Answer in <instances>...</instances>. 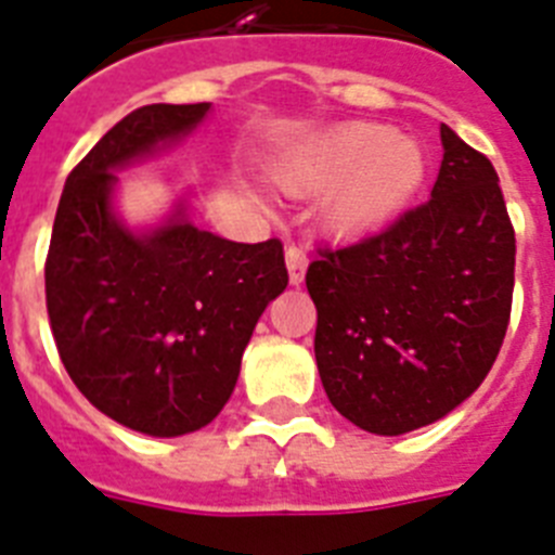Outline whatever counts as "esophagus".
I'll return each instance as SVG.
<instances>
[{"mask_svg":"<svg viewBox=\"0 0 555 555\" xmlns=\"http://www.w3.org/2000/svg\"><path fill=\"white\" fill-rule=\"evenodd\" d=\"M284 262H287V276H291V284H301L305 282L307 264H310V257H307L305 248H298V245H287L284 250Z\"/></svg>","mask_w":555,"mask_h":555,"instance_id":"esophagus-1","label":"esophagus"}]
</instances>
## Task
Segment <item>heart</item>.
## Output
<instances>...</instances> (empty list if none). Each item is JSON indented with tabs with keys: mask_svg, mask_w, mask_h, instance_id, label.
Returning a JSON list of instances; mask_svg holds the SVG:
<instances>
[{
	"mask_svg": "<svg viewBox=\"0 0 555 555\" xmlns=\"http://www.w3.org/2000/svg\"><path fill=\"white\" fill-rule=\"evenodd\" d=\"M427 178V158L413 139L379 122H346L312 139L276 172L293 195L326 192L324 220L337 234H363L393 220Z\"/></svg>",
	"mask_w": 555,
	"mask_h": 555,
	"instance_id": "heart-1",
	"label": "heart"
}]
</instances>
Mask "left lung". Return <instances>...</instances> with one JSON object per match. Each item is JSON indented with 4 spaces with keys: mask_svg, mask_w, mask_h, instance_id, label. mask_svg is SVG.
Here are the masks:
<instances>
[{
    "mask_svg": "<svg viewBox=\"0 0 555 555\" xmlns=\"http://www.w3.org/2000/svg\"><path fill=\"white\" fill-rule=\"evenodd\" d=\"M430 201L379 234L318 248L315 363L335 411L377 436L438 422L478 391L514 296V225L489 158L441 125Z\"/></svg>",
    "mask_w": 555,
    "mask_h": 555,
    "instance_id": "obj_1",
    "label": "left lung"
}]
</instances>
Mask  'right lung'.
<instances>
[{"label":"right lung","instance_id":"1","mask_svg":"<svg viewBox=\"0 0 555 555\" xmlns=\"http://www.w3.org/2000/svg\"><path fill=\"white\" fill-rule=\"evenodd\" d=\"M206 114L209 103H156L119 119L66 178L44 264L72 383L144 436H184L223 411L250 332L287 287L276 237L231 243L181 209L137 234L111 209L114 170L186 137Z\"/></svg>","mask_w":555,"mask_h":555}]
</instances>
